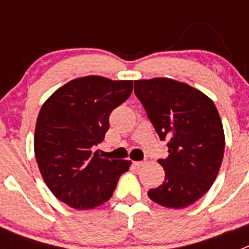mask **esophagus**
I'll return each mask as SVG.
<instances>
[{"label":"esophagus","mask_w":249,"mask_h":249,"mask_svg":"<svg viewBox=\"0 0 249 249\" xmlns=\"http://www.w3.org/2000/svg\"><path fill=\"white\" fill-rule=\"evenodd\" d=\"M133 164H135L136 167H138V168H140V167L143 166L144 162H143V160H136V162H133Z\"/></svg>","instance_id":"34e87169"}]
</instances>
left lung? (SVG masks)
Listing matches in <instances>:
<instances>
[{
    "instance_id": "obj_1",
    "label": "left lung",
    "mask_w": 249,
    "mask_h": 249,
    "mask_svg": "<svg viewBox=\"0 0 249 249\" xmlns=\"http://www.w3.org/2000/svg\"><path fill=\"white\" fill-rule=\"evenodd\" d=\"M135 93L168 157L158 160L164 181L148 197L167 208H184L206 195L221 168L224 132L214 103L184 82L157 77L135 81Z\"/></svg>"
}]
</instances>
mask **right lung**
<instances>
[{
  "label": "right lung",
  "mask_w": 249,
  "mask_h": 249,
  "mask_svg": "<svg viewBox=\"0 0 249 249\" xmlns=\"http://www.w3.org/2000/svg\"><path fill=\"white\" fill-rule=\"evenodd\" d=\"M133 81L86 76L70 81L41 107L35 156L56 198L74 210H91L112 197L131 160L101 158L92 147L105 140L109 114L131 94Z\"/></svg>",
  "instance_id": "right-lung-1"
}]
</instances>
